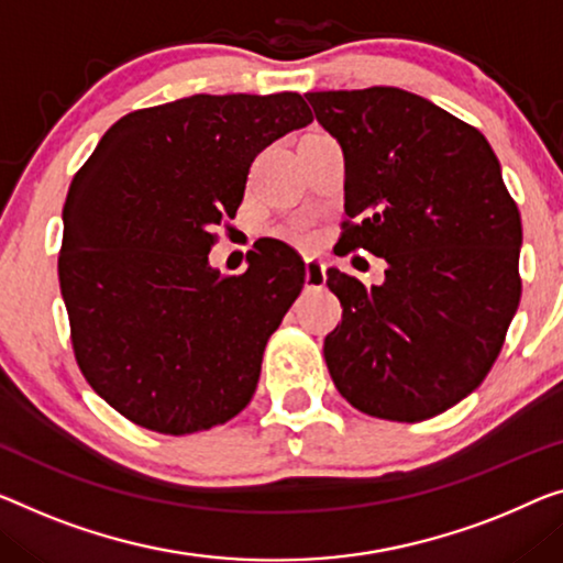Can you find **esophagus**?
I'll list each match as a JSON object with an SVG mask.
<instances>
[{
	"label": "esophagus",
	"instance_id": "1",
	"mask_svg": "<svg viewBox=\"0 0 563 563\" xmlns=\"http://www.w3.org/2000/svg\"><path fill=\"white\" fill-rule=\"evenodd\" d=\"M325 285V265L321 260H306V288L316 290Z\"/></svg>",
	"mask_w": 563,
	"mask_h": 563
}]
</instances>
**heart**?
Wrapping results in <instances>:
<instances>
[{"label":"heart","instance_id":"obj_1","mask_svg":"<svg viewBox=\"0 0 563 563\" xmlns=\"http://www.w3.org/2000/svg\"><path fill=\"white\" fill-rule=\"evenodd\" d=\"M280 238L292 242V245H298V247H313L318 234L313 230V224H308L303 220H296V222L285 224V228L280 230Z\"/></svg>","mask_w":563,"mask_h":563}]
</instances>
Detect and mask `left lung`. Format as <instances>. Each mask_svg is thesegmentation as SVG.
Returning <instances> with one entry per match:
<instances>
[{
	"label": "left lung",
	"instance_id": "left-lung-1",
	"mask_svg": "<svg viewBox=\"0 0 563 563\" xmlns=\"http://www.w3.org/2000/svg\"><path fill=\"white\" fill-rule=\"evenodd\" d=\"M346 156L341 245L387 260L382 285L335 267L323 356L358 412L422 422L481 387L521 300V212L475 125L399 88L306 93Z\"/></svg>",
	"mask_w": 563,
	"mask_h": 563
}]
</instances>
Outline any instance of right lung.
Segmentation results:
<instances>
[{
  "instance_id": "right-lung-1",
  "label": "right lung",
  "mask_w": 563,
  "mask_h": 563,
  "mask_svg": "<svg viewBox=\"0 0 563 563\" xmlns=\"http://www.w3.org/2000/svg\"><path fill=\"white\" fill-rule=\"evenodd\" d=\"M310 121L298 93L181 98L115 121L73 176L57 257L73 354L133 424L176 438L253 399L306 265L278 240L250 250L242 275L207 255L253 158Z\"/></svg>"
}]
</instances>
